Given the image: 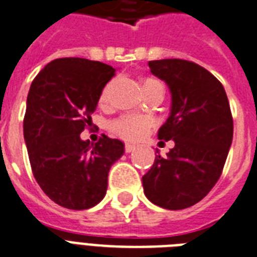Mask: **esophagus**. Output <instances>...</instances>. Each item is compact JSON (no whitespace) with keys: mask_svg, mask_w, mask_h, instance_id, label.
I'll return each mask as SVG.
<instances>
[{"mask_svg":"<svg viewBox=\"0 0 257 257\" xmlns=\"http://www.w3.org/2000/svg\"><path fill=\"white\" fill-rule=\"evenodd\" d=\"M135 150V145H133V143H126L124 145V151L126 153H131V151Z\"/></svg>","mask_w":257,"mask_h":257,"instance_id":"esophagus-1","label":"esophagus"}]
</instances>
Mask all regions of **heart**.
Here are the masks:
<instances>
[{"label": "heart", "instance_id": "1", "mask_svg": "<svg viewBox=\"0 0 257 257\" xmlns=\"http://www.w3.org/2000/svg\"><path fill=\"white\" fill-rule=\"evenodd\" d=\"M157 85H162L158 80L153 79V77H143L142 79V88L143 91L157 87ZM101 104H104L107 101V88L101 92L100 99H99ZM153 122L151 119L146 116H139V115H122L119 118L114 119L110 123V130L115 135H118L122 139L127 141H137V139L142 138L143 135L146 134L147 130L150 128Z\"/></svg>", "mask_w": 257, "mask_h": 257}]
</instances>
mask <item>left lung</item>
Segmentation results:
<instances>
[{
    "label": "left lung",
    "instance_id": "1",
    "mask_svg": "<svg viewBox=\"0 0 257 257\" xmlns=\"http://www.w3.org/2000/svg\"><path fill=\"white\" fill-rule=\"evenodd\" d=\"M153 75L169 85L172 112L158 138L173 139L166 157L156 156L142 177L145 194L170 210L193 206L221 176L233 138V118L225 89L204 67L182 60L149 61Z\"/></svg>",
    "mask_w": 257,
    "mask_h": 257
}]
</instances>
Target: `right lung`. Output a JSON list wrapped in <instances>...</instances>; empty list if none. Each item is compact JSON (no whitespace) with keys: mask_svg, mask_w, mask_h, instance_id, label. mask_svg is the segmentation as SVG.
<instances>
[{"mask_svg":"<svg viewBox=\"0 0 257 257\" xmlns=\"http://www.w3.org/2000/svg\"><path fill=\"white\" fill-rule=\"evenodd\" d=\"M115 69L100 61L63 57L33 79L24 116L32 173L43 192L63 208L83 210L106 196L111 165L124 153L119 139L101 134L81 141L101 91Z\"/></svg>","mask_w":257,"mask_h":257,"instance_id":"obj_1","label":"right lung"}]
</instances>
